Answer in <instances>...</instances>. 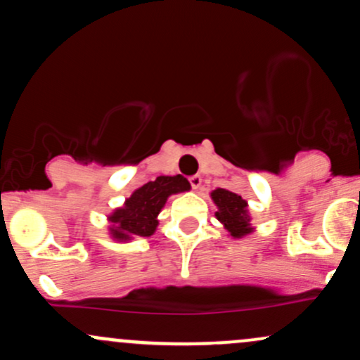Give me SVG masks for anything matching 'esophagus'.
Segmentation results:
<instances>
[{
	"instance_id": "esophagus-1",
	"label": "esophagus",
	"mask_w": 360,
	"mask_h": 360,
	"mask_svg": "<svg viewBox=\"0 0 360 360\" xmlns=\"http://www.w3.org/2000/svg\"><path fill=\"white\" fill-rule=\"evenodd\" d=\"M189 184H191L193 189H198L201 186V176H198V174H196V176L189 177Z\"/></svg>"
}]
</instances>
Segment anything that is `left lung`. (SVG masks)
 Listing matches in <instances>:
<instances>
[{
  "mask_svg": "<svg viewBox=\"0 0 360 360\" xmlns=\"http://www.w3.org/2000/svg\"><path fill=\"white\" fill-rule=\"evenodd\" d=\"M212 200L219 207V212L215 213L217 219L231 232L232 238H243L252 232L246 200L222 188L212 191Z\"/></svg>",
  "mask_w": 360,
  "mask_h": 360,
  "instance_id": "8db88e82",
  "label": "left lung"
}]
</instances>
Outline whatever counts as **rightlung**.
<instances>
[{
    "instance_id": "obj_1",
    "label": "right lung",
    "mask_w": 360,
    "mask_h": 360,
    "mask_svg": "<svg viewBox=\"0 0 360 360\" xmlns=\"http://www.w3.org/2000/svg\"><path fill=\"white\" fill-rule=\"evenodd\" d=\"M188 179L183 176H159L155 181L138 188L124 207L117 208L109 215L110 236L117 240H129L133 238H148L155 232L157 215L171 195L188 191Z\"/></svg>"
}]
</instances>
